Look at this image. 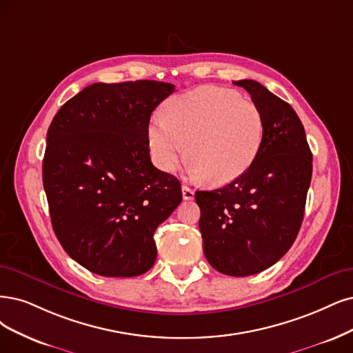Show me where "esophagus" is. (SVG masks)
Segmentation results:
<instances>
[{
  "instance_id": "obj_1",
  "label": "esophagus",
  "mask_w": 353,
  "mask_h": 353,
  "mask_svg": "<svg viewBox=\"0 0 353 353\" xmlns=\"http://www.w3.org/2000/svg\"><path fill=\"white\" fill-rule=\"evenodd\" d=\"M181 193H183V199H186V201H192L194 198V192L186 185L181 186Z\"/></svg>"
}]
</instances>
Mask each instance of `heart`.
<instances>
[{
	"label": "heart",
	"instance_id": "heart-1",
	"mask_svg": "<svg viewBox=\"0 0 353 353\" xmlns=\"http://www.w3.org/2000/svg\"><path fill=\"white\" fill-rule=\"evenodd\" d=\"M164 113L148 126L151 157L164 172L176 168L188 143L192 176L227 185L250 168L262 147V114L232 90H192L170 99Z\"/></svg>",
	"mask_w": 353,
	"mask_h": 353
}]
</instances>
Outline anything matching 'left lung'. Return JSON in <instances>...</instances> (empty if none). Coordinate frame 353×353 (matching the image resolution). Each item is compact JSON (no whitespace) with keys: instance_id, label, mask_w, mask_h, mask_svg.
Returning <instances> with one entry per match:
<instances>
[{"instance_id":"1","label":"left lung","mask_w":353,"mask_h":353,"mask_svg":"<svg viewBox=\"0 0 353 353\" xmlns=\"http://www.w3.org/2000/svg\"><path fill=\"white\" fill-rule=\"evenodd\" d=\"M247 90L263 119L254 163L231 183L198 190L199 230L210 265L228 276L262 272L291 249L301 228L312 174V154L295 110L254 80Z\"/></svg>"}]
</instances>
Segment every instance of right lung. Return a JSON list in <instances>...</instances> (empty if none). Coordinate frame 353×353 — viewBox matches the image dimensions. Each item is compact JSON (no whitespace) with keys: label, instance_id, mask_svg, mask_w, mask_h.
Segmentation results:
<instances>
[{"label":"right lung","instance_id":"right-lung-1","mask_svg":"<svg viewBox=\"0 0 353 353\" xmlns=\"http://www.w3.org/2000/svg\"><path fill=\"white\" fill-rule=\"evenodd\" d=\"M174 85L96 83L58 110L43 188L63 250L90 272L130 278L155 262L154 232L181 202L180 181L152 165L148 125Z\"/></svg>","mask_w":353,"mask_h":353}]
</instances>
